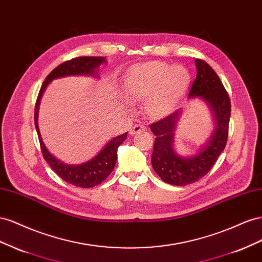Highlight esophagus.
<instances>
[{"instance_id": "obj_1", "label": "esophagus", "mask_w": 262, "mask_h": 262, "mask_svg": "<svg viewBox=\"0 0 262 262\" xmlns=\"http://www.w3.org/2000/svg\"><path fill=\"white\" fill-rule=\"evenodd\" d=\"M146 130V127L144 125H139V124H136L135 126L133 127V128L130 129L129 134L130 135H135V134H138L140 132H145Z\"/></svg>"}]
</instances>
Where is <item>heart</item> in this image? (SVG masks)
Here are the masks:
<instances>
[{
    "mask_svg": "<svg viewBox=\"0 0 262 262\" xmlns=\"http://www.w3.org/2000/svg\"><path fill=\"white\" fill-rule=\"evenodd\" d=\"M190 83L183 67L150 61L134 66L125 77V94L133 101H146V112L151 117L169 114Z\"/></svg>",
    "mask_w": 262,
    "mask_h": 262,
    "instance_id": "1",
    "label": "heart"
}]
</instances>
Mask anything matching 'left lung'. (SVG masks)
<instances>
[{
	"label": "left lung",
	"mask_w": 262,
	"mask_h": 262,
	"mask_svg": "<svg viewBox=\"0 0 262 262\" xmlns=\"http://www.w3.org/2000/svg\"><path fill=\"white\" fill-rule=\"evenodd\" d=\"M198 74L193 81L189 96H201L210 104L216 118V129L205 148L191 158L179 157L172 148L174 125L180 112L177 111L150 125L156 136L151 156L152 168L161 180L172 185H186L196 182L207 174L225 149L228 138L230 99L221 79L212 67L196 59Z\"/></svg>",
	"instance_id": "left-lung-1"
}]
</instances>
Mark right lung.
Masks as SVG:
<instances>
[{"mask_svg":"<svg viewBox=\"0 0 262 262\" xmlns=\"http://www.w3.org/2000/svg\"><path fill=\"white\" fill-rule=\"evenodd\" d=\"M102 62H105V58L104 57L85 56L73 58L71 60L64 61L61 64H59L45 79L35 104V126L37 134H38L43 159L49 163L51 169L62 180L72 185L79 186V188H93V186L102 183L112 173L116 163L117 148L127 138V133L122 134V135L112 139L93 159L89 160L85 163L79 164V166H69V164H64L61 161L56 159L54 156L49 154L47 148L45 147L39 134L38 125H37V113H38V106L41 95L47 84L50 83L52 80L67 76H78V74L79 76L80 74H95V69Z\"/></svg>","mask_w":262,"mask_h":262,"instance_id":"obj_1","label":"right lung"}]
</instances>
